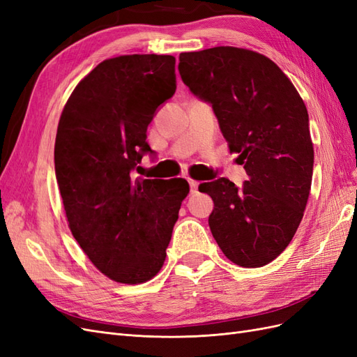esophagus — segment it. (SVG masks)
Listing matches in <instances>:
<instances>
[{
  "label": "esophagus",
  "instance_id": "1",
  "mask_svg": "<svg viewBox=\"0 0 357 357\" xmlns=\"http://www.w3.org/2000/svg\"><path fill=\"white\" fill-rule=\"evenodd\" d=\"M189 185H190V192L192 193H198V188H199V181L197 180H189Z\"/></svg>",
  "mask_w": 357,
  "mask_h": 357
}]
</instances>
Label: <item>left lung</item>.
I'll use <instances>...</instances> for the list:
<instances>
[{
    "mask_svg": "<svg viewBox=\"0 0 357 357\" xmlns=\"http://www.w3.org/2000/svg\"><path fill=\"white\" fill-rule=\"evenodd\" d=\"M192 93L208 101L248 180L204 183L214 201L208 225L223 255L244 268L264 266L294 238L311 189L314 149L307 107L275 62L243 47L180 53Z\"/></svg>",
    "mask_w": 357,
    "mask_h": 357,
    "instance_id": "left-lung-1",
    "label": "left lung"
}]
</instances>
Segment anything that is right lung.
Wrapping results in <instances>:
<instances>
[{
	"mask_svg": "<svg viewBox=\"0 0 357 357\" xmlns=\"http://www.w3.org/2000/svg\"><path fill=\"white\" fill-rule=\"evenodd\" d=\"M176 58L122 55L98 63L63 107L55 171L68 228L96 269L116 283L152 280L165 262L183 178L135 177L158 107L176 92Z\"/></svg>",
	"mask_w": 357,
	"mask_h": 357,
	"instance_id": "right-lung-1",
	"label": "right lung"
}]
</instances>
